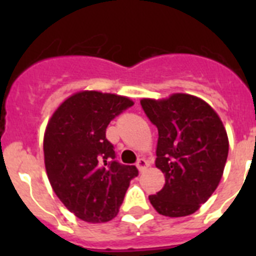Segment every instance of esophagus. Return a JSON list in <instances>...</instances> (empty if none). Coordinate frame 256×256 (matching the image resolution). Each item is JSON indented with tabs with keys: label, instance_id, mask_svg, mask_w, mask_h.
<instances>
[{
	"label": "esophagus",
	"instance_id": "1",
	"mask_svg": "<svg viewBox=\"0 0 256 256\" xmlns=\"http://www.w3.org/2000/svg\"><path fill=\"white\" fill-rule=\"evenodd\" d=\"M136 166L138 168L140 172H144V170H146V168L148 166V160L144 159V158H140V159L137 160V162H136Z\"/></svg>",
	"mask_w": 256,
	"mask_h": 256
}]
</instances>
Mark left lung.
Segmentation results:
<instances>
[{
	"label": "left lung",
	"instance_id": "left-lung-1",
	"mask_svg": "<svg viewBox=\"0 0 256 256\" xmlns=\"http://www.w3.org/2000/svg\"><path fill=\"white\" fill-rule=\"evenodd\" d=\"M146 116L158 128L156 166L165 184L148 196L165 216L194 214L218 187L228 156L223 123L205 101L176 94L166 100H141Z\"/></svg>",
	"mask_w": 256,
	"mask_h": 256
}]
</instances>
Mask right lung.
I'll return each instance as SVG.
<instances>
[{"label": "right lung", "instance_id": "add662e5", "mask_svg": "<svg viewBox=\"0 0 256 256\" xmlns=\"http://www.w3.org/2000/svg\"><path fill=\"white\" fill-rule=\"evenodd\" d=\"M133 106L123 96L84 91L58 106L44 140L47 177L60 201L90 223L115 218L130 182L138 176L134 165L115 160L106 138L108 123Z\"/></svg>", "mask_w": 256, "mask_h": 256}]
</instances>
